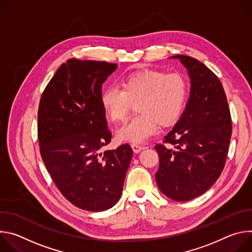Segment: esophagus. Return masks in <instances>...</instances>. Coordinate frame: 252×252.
Returning a JSON list of instances; mask_svg holds the SVG:
<instances>
[{
	"label": "esophagus",
	"mask_w": 252,
	"mask_h": 252,
	"mask_svg": "<svg viewBox=\"0 0 252 252\" xmlns=\"http://www.w3.org/2000/svg\"><path fill=\"white\" fill-rule=\"evenodd\" d=\"M131 149H132L133 153L137 154V153H139L141 150L145 149V147H142V146H140V145H137V143H131Z\"/></svg>",
	"instance_id": "obj_1"
}]
</instances>
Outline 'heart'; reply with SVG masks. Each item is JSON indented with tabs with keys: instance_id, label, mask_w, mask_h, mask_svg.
Masks as SVG:
<instances>
[{
	"instance_id": "b5f03b06",
	"label": "heart",
	"mask_w": 252,
	"mask_h": 252,
	"mask_svg": "<svg viewBox=\"0 0 252 252\" xmlns=\"http://www.w3.org/2000/svg\"><path fill=\"white\" fill-rule=\"evenodd\" d=\"M188 96L189 84L184 75L143 69L126 77L122 88L106 87L100 94V103L106 118L118 123L126 119L133 101H137L139 114L118 129L117 137L140 143L158 133L160 124L169 126L181 118Z\"/></svg>"
}]
</instances>
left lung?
Listing matches in <instances>:
<instances>
[{"instance_id": "left-lung-1", "label": "left lung", "mask_w": 252, "mask_h": 252, "mask_svg": "<svg viewBox=\"0 0 252 252\" xmlns=\"http://www.w3.org/2000/svg\"><path fill=\"white\" fill-rule=\"evenodd\" d=\"M190 77V95L186 111L163 143L155 148L159 166L158 189L169 198H195L218 181L225 165L232 124L222 84L196 59L177 55Z\"/></svg>"}]
</instances>
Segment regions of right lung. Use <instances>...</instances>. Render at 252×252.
<instances>
[{"label":"right lung","mask_w":252,"mask_h":252,"mask_svg":"<svg viewBox=\"0 0 252 252\" xmlns=\"http://www.w3.org/2000/svg\"><path fill=\"white\" fill-rule=\"evenodd\" d=\"M117 67L69 59L47 85L39 105L38 139L46 168L61 193L89 211L106 210L119 201L132 157L128 143L100 153L112 139L101 87Z\"/></svg>","instance_id":"right-lung-1"}]
</instances>
